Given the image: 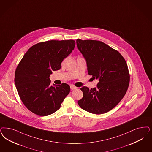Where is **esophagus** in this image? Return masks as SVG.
Wrapping results in <instances>:
<instances>
[{
    "label": "esophagus",
    "mask_w": 152,
    "mask_h": 152,
    "mask_svg": "<svg viewBox=\"0 0 152 152\" xmlns=\"http://www.w3.org/2000/svg\"><path fill=\"white\" fill-rule=\"evenodd\" d=\"M70 88H71V90H74L77 89V87H76V86H75L73 85H71L70 86Z\"/></svg>",
    "instance_id": "obj_1"
}]
</instances>
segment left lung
Segmentation results:
<instances>
[{
	"mask_svg": "<svg viewBox=\"0 0 152 152\" xmlns=\"http://www.w3.org/2000/svg\"><path fill=\"white\" fill-rule=\"evenodd\" d=\"M77 47L86 62L88 72L98 79L96 87L83 86L79 106L88 112L100 115L115 107L128 89L130 76L127 63L120 53L103 42L76 40Z\"/></svg>",
	"mask_w": 152,
	"mask_h": 152,
	"instance_id": "left-lung-1",
	"label": "left lung"
}]
</instances>
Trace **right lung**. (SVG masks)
<instances>
[{
  "mask_svg": "<svg viewBox=\"0 0 152 152\" xmlns=\"http://www.w3.org/2000/svg\"><path fill=\"white\" fill-rule=\"evenodd\" d=\"M73 40L37 43L25 54L15 72V83L22 102L37 115H50L58 110L70 91L68 84L50 85V75L72 52Z\"/></svg>",
  "mask_w": 152,
  "mask_h": 152,
  "instance_id": "add662e5",
  "label": "right lung"
}]
</instances>
